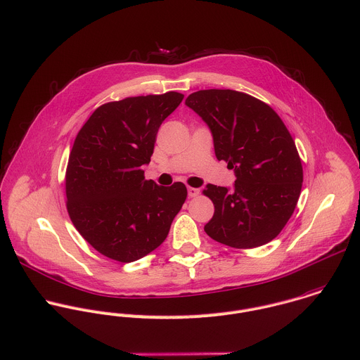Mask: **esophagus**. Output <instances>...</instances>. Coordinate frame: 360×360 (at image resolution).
Instances as JSON below:
<instances>
[{
    "label": "esophagus",
    "mask_w": 360,
    "mask_h": 360,
    "mask_svg": "<svg viewBox=\"0 0 360 360\" xmlns=\"http://www.w3.org/2000/svg\"><path fill=\"white\" fill-rule=\"evenodd\" d=\"M188 197H197L200 194V188H195V187H188Z\"/></svg>",
    "instance_id": "obj_1"
}]
</instances>
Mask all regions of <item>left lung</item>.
I'll list each match as a JSON object with an SVG mask.
<instances>
[{"mask_svg": "<svg viewBox=\"0 0 360 360\" xmlns=\"http://www.w3.org/2000/svg\"><path fill=\"white\" fill-rule=\"evenodd\" d=\"M186 105L208 125L215 156L233 169V190L207 184L214 202L204 231L236 249L262 246L274 239L297 205L302 166L281 118L266 103L233 90H200Z\"/></svg>", "mask_w": 360, "mask_h": 360, "instance_id": "8db88e82", "label": "left lung"}]
</instances>
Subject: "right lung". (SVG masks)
<instances>
[{"mask_svg": "<svg viewBox=\"0 0 360 360\" xmlns=\"http://www.w3.org/2000/svg\"><path fill=\"white\" fill-rule=\"evenodd\" d=\"M184 96L128 97L98 107L79 131L66 170L68 212L80 235L101 255L135 262L166 239L187 188L146 180L162 122Z\"/></svg>", "mask_w": 360, "mask_h": 360, "instance_id": "add662e5", "label": "right lung"}]
</instances>
